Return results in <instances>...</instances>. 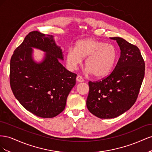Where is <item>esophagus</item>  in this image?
Here are the masks:
<instances>
[{"label": "esophagus", "mask_w": 152, "mask_h": 152, "mask_svg": "<svg viewBox=\"0 0 152 152\" xmlns=\"http://www.w3.org/2000/svg\"><path fill=\"white\" fill-rule=\"evenodd\" d=\"M77 80L78 82H82L84 81L83 77H82V76H80V75H77Z\"/></svg>", "instance_id": "1"}]
</instances>
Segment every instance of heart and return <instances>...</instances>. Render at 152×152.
<instances>
[{
    "mask_svg": "<svg viewBox=\"0 0 152 152\" xmlns=\"http://www.w3.org/2000/svg\"><path fill=\"white\" fill-rule=\"evenodd\" d=\"M118 56L117 48L92 38L77 41L75 48H69L66 59L68 66L75 69L86 58L85 66L87 72L94 77L102 78L112 72Z\"/></svg>",
    "mask_w": 152,
    "mask_h": 152,
    "instance_id": "1",
    "label": "heart"
}]
</instances>
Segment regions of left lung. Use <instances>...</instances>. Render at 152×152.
I'll return each mask as SVG.
<instances>
[{
  "instance_id": "1",
  "label": "left lung",
  "mask_w": 152,
  "mask_h": 152,
  "mask_svg": "<svg viewBox=\"0 0 152 152\" xmlns=\"http://www.w3.org/2000/svg\"><path fill=\"white\" fill-rule=\"evenodd\" d=\"M115 40L121 56L113 72L102 80L89 82V111L100 118H112L129 110L138 96L145 64L139 48L121 37Z\"/></svg>"
}]
</instances>
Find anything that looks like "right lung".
Here are the masks:
<instances>
[{"label": "right lung", "mask_w": 152, "mask_h": 152, "mask_svg": "<svg viewBox=\"0 0 152 152\" xmlns=\"http://www.w3.org/2000/svg\"><path fill=\"white\" fill-rule=\"evenodd\" d=\"M45 52L44 60L36 63L32 48ZM60 47L53 36L31 31L14 51L10 62V86L18 102L26 110L42 118H53L65 108L66 99L75 85L77 74L67 70Z\"/></svg>", "instance_id": "1"}]
</instances>
